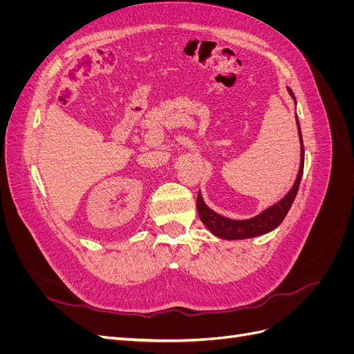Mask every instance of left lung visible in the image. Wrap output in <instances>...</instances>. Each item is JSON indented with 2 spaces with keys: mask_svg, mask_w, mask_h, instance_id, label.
I'll return each instance as SVG.
<instances>
[{
  "mask_svg": "<svg viewBox=\"0 0 354 354\" xmlns=\"http://www.w3.org/2000/svg\"><path fill=\"white\" fill-rule=\"evenodd\" d=\"M288 91L291 93L292 97L295 99V95L291 88H288ZM297 118V115H295ZM297 127H298V136H299V142H301V162H299V169H298V176L295 178V183L291 187V190L270 208L264 209L259 216H255L248 220H230L223 216H218L217 212H214L209 209L205 203L202 201L201 192L198 194L196 198V208L198 214L202 220V223L216 234L218 238L223 239H246V238H252V236H259V234H264L267 232H270L276 229L279 224L283 221L286 217V214L291 208L292 202L297 196V192L299 187V181H301L303 176V169H304V146H303V137H301V130H299V122L297 120Z\"/></svg>",
  "mask_w": 354,
  "mask_h": 354,
  "instance_id": "1",
  "label": "left lung"
}]
</instances>
